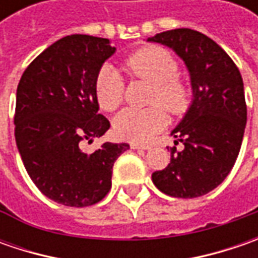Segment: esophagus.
Instances as JSON below:
<instances>
[{"label": "esophagus", "instance_id": "1", "mask_svg": "<svg viewBox=\"0 0 258 258\" xmlns=\"http://www.w3.org/2000/svg\"><path fill=\"white\" fill-rule=\"evenodd\" d=\"M131 148H132V149H145V151H148V149H151V145L135 144V142H132V144H131Z\"/></svg>", "mask_w": 258, "mask_h": 258}]
</instances>
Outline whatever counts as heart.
<instances>
[{
  "mask_svg": "<svg viewBox=\"0 0 258 258\" xmlns=\"http://www.w3.org/2000/svg\"><path fill=\"white\" fill-rule=\"evenodd\" d=\"M123 67L131 76L154 85L151 103L156 104L148 109L122 110L114 117V132L126 141L148 142L166 124V113L162 106L172 114L183 113L191 102V89L178 77V61L159 45L139 48L124 60ZM94 92L99 106L106 112H113L123 102L122 76L112 66H103L96 76Z\"/></svg>",
  "mask_w": 258,
  "mask_h": 258,
  "instance_id": "obj_1",
  "label": "heart"
}]
</instances>
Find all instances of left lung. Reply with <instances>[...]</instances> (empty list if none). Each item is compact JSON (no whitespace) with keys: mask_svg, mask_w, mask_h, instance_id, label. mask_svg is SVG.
Segmentation results:
<instances>
[{"mask_svg":"<svg viewBox=\"0 0 258 258\" xmlns=\"http://www.w3.org/2000/svg\"><path fill=\"white\" fill-rule=\"evenodd\" d=\"M148 41L168 45L182 58L194 92L189 110L171 134L183 149L171 148V162L152 173V181L166 195L197 198L223 182L238 156L247 123L243 77L231 57L200 31L175 28Z\"/></svg>","mask_w":258,"mask_h":258,"instance_id":"8db88e82","label":"left lung"}]
</instances>
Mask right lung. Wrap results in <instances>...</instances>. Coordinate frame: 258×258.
<instances>
[{
  "instance_id": "1",
  "label": "right lung",
  "mask_w": 258,
  "mask_h": 258,
  "mask_svg": "<svg viewBox=\"0 0 258 258\" xmlns=\"http://www.w3.org/2000/svg\"><path fill=\"white\" fill-rule=\"evenodd\" d=\"M107 38L67 35L47 47L28 64L17 87L15 142L35 186L66 207L102 201L112 186L114 161L127 144L106 142L87 154L110 127L100 114L94 82L114 53Z\"/></svg>"
}]
</instances>
